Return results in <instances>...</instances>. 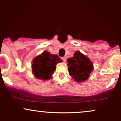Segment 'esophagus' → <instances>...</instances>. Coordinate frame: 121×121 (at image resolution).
I'll return each instance as SVG.
<instances>
[{
  "instance_id": "obj_1",
  "label": "esophagus",
  "mask_w": 121,
  "mask_h": 121,
  "mask_svg": "<svg viewBox=\"0 0 121 121\" xmlns=\"http://www.w3.org/2000/svg\"><path fill=\"white\" fill-rule=\"evenodd\" d=\"M61 59L63 60V61H64V62L66 61L67 58H66V57H61Z\"/></svg>"
}]
</instances>
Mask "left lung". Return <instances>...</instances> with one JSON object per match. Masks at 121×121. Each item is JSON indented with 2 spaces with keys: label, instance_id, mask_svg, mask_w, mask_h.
Segmentation results:
<instances>
[{
  "label": "left lung",
  "instance_id": "left-lung-1",
  "mask_svg": "<svg viewBox=\"0 0 121 121\" xmlns=\"http://www.w3.org/2000/svg\"><path fill=\"white\" fill-rule=\"evenodd\" d=\"M67 61L69 75L75 81L84 82L88 79L93 69V64L88 57L80 52H76Z\"/></svg>",
  "mask_w": 121,
  "mask_h": 121
}]
</instances>
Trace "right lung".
I'll return each mask as SVG.
<instances>
[{"label":"right lung","mask_w":121,"mask_h":121,"mask_svg":"<svg viewBox=\"0 0 121 121\" xmlns=\"http://www.w3.org/2000/svg\"><path fill=\"white\" fill-rule=\"evenodd\" d=\"M62 61L58 55L51 54L44 51L34 58L32 63L33 74L37 79L50 80L56 70L57 63Z\"/></svg>","instance_id":"1"}]
</instances>
